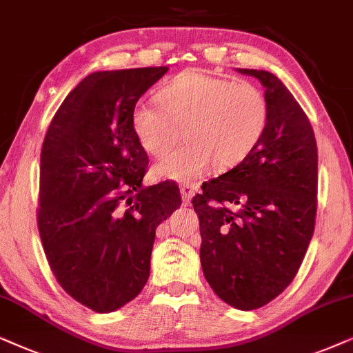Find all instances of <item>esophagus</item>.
Listing matches in <instances>:
<instances>
[{
  "mask_svg": "<svg viewBox=\"0 0 353 353\" xmlns=\"http://www.w3.org/2000/svg\"><path fill=\"white\" fill-rule=\"evenodd\" d=\"M195 194V187L192 184H182L181 185V195H182V201H184V205H189L192 196Z\"/></svg>",
  "mask_w": 353,
  "mask_h": 353,
  "instance_id": "1",
  "label": "esophagus"
}]
</instances>
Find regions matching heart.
I'll return each mask as SVG.
<instances>
[{"mask_svg": "<svg viewBox=\"0 0 353 353\" xmlns=\"http://www.w3.org/2000/svg\"><path fill=\"white\" fill-rule=\"evenodd\" d=\"M158 106L137 103L130 125L147 153L164 158L182 139L189 142L154 168L166 179L190 182L211 164L242 163L265 134L268 101L260 88L199 70H184L159 88Z\"/></svg>", "mask_w": 353, "mask_h": 353, "instance_id": "1", "label": "heart"}]
</instances>
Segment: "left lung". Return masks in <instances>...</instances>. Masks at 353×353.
I'll return each mask as SVG.
<instances>
[{"instance_id":"left-lung-1","label":"left lung","mask_w":353,"mask_h":353,"mask_svg":"<svg viewBox=\"0 0 353 353\" xmlns=\"http://www.w3.org/2000/svg\"><path fill=\"white\" fill-rule=\"evenodd\" d=\"M265 87L268 124L253 152L192 199L200 261L221 300L256 310L292 283L316 219L318 150L307 114L268 70L239 69Z\"/></svg>"}]
</instances>
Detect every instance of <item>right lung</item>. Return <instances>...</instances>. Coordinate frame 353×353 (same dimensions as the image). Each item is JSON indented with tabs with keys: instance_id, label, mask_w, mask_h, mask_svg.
I'll return each mask as SVG.
<instances>
[{
	"instance_id": "right-lung-1",
	"label": "right lung",
	"mask_w": 353,
	"mask_h": 353,
	"mask_svg": "<svg viewBox=\"0 0 353 353\" xmlns=\"http://www.w3.org/2000/svg\"><path fill=\"white\" fill-rule=\"evenodd\" d=\"M166 65L90 74L65 97L40 154L37 224L58 284L97 313L137 297L158 224L181 206L176 182L143 187L148 157L130 125Z\"/></svg>"
}]
</instances>
